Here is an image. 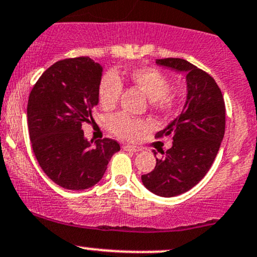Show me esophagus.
Returning <instances> with one entry per match:
<instances>
[{
  "instance_id": "esophagus-1",
  "label": "esophagus",
  "mask_w": 257,
  "mask_h": 257,
  "mask_svg": "<svg viewBox=\"0 0 257 257\" xmlns=\"http://www.w3.org/2000/svg\"><path fill=\"white\" fill-rule=\"evenodd\" d=\"M123 150L131 151V152H139V151H142V149L138 148V146H133V145H124Z\"/></svg>"
}]
</instances>
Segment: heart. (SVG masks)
I'll return each instance as SVG.
<instances>
[{
    "mask_svg": "<svg viewBox=\"0 0 257 257\" xmlns=\"http://www.w3.org/2000/svg\"><path fill=\"white\" fill-rule=\"evenodd\" d=\"M129 80L135 86L139 87L144 92L148 100L150 101L152 107L161 111L170 109L176 103L178 94L170 91V81L168 79L154 68H140L134 69L129 73ZM123 85L120 78L114 73H106L101 78L98 85V102L103 108H112L117 103L120 96ZM109 131L123 138V139H133L140 131L146 126L143 120L134 119L124 113L112 115L108 120Z\"/></svg>",
    "mask_w": 257,
    "mask_h": 257,
    "instance_id": "1",
    "label": "heart"
}]
</instances>
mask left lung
Here are the masks:
<instances>
[{
  "label": "left lung",
  "mask_w": 257,
  "mask_h": 257,
  "mask_svg": "<svg viewBox=\"0 0 257 257\" xmlns=\"http://www.w3.org/2000/svg\"><path fill=\"white\" fill-rule=\"evenodd\" d=\"M156 64L184 74L187 81L182 111L157 133V138L172 137V148L156 159L154 171L142 176L148 190L172 197L195 187L212 166L224 137L225 107L221 90L206 72L182 58L156 60Z\"/></svg>",
  "instance_id": "1"
}]
</instances>
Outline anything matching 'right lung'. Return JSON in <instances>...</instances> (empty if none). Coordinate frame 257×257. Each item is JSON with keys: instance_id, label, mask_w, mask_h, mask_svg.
Returning a JSON list of instances; mask_svg holds the SVG:
<instances>
[{"instance_id": "1", "label": "right lung", "mask_w": 257, "mask_h": 257, "mask_svg": "<svg viewBox=\"0 0 257 257\" xmlns=\"http://www.w3.org/2000/svg\"><path fill=\"white\" fill-rule=\"evenodd\" d=\"M103 67L89 57L58 61L45 70L28 101V126L36 160L46 176L68 190L100 182L120 150L112 139L87 142L81 124L98 103Z\"/></svg>"}]
</instances>
